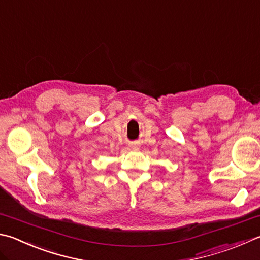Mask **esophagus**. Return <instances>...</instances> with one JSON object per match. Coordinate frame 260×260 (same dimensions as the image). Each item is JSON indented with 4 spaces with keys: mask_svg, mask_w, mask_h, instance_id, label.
<instances>
[{
    "mask_svg": "<svg viewBox=\"0 0 260 260\" xmlns=\"http://www.w3.org/2000/svg\"><path fill=\"white\" fill-rule=\"evenodd\" d=\"M134 145H136V144H134Z\"/></svg>",
    "mask_w": 260,
    "mask_h": 260,
    "instance_id": "esophagus-1",
    "label": "esophagus"
}]
</instances>
